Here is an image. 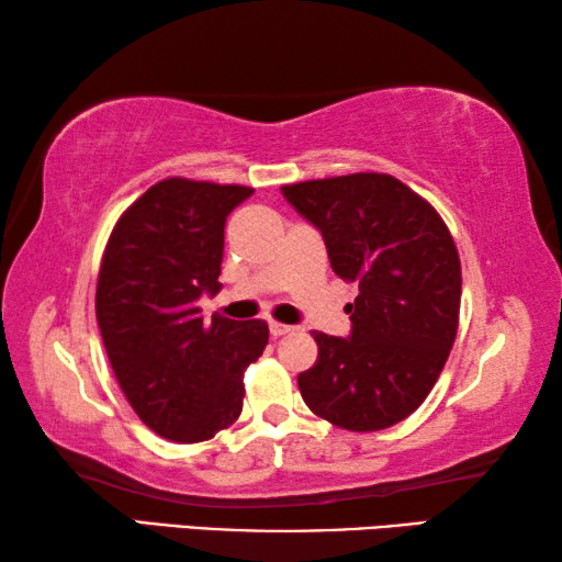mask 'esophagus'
I'll use <instances>...</instances> for the list:
<instances>
[{
  "label": "esophagus",
  "mask_w": 562,
  "mask_h": 562,
  "mask_svg": "<svg viewBox=\"0 0 562 562\" xmlns=\"http://www.w3.org/2000/svg\"><path fill=\"white\" fill-rule=\"evenodd\" d=\"M290 331H294V327H290V325H280V322H270V335L278 339V337H284V335H290Z\"/></svg>",
  "instance_id": "1"
}]
</instances>
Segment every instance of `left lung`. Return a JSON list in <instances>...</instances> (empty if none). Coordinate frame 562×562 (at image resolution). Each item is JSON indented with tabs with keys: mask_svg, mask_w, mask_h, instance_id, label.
I'll return each mask as SVG.
<instances>
[{
	"mask_svg": "<svg viewBox=\"0 0 562 562\" xmlns=\"http://www.w3.org/2000/svg\"><path fill=\"white\" fill-rule=\"evenodd\" d=\"M282 195L325 237L331 270L359 288L351 335H312L319 355L297 376L304 404L339 429H389L429 396L459 329L461 260L449 227L386 173L304 180Z\"/></svg>",
	"mask_w": 562,
	"mask_h": 562,
	"instance_id": "1",
	"label": "left lung"
}]
</instances>
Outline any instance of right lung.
<instances>
[{
    "instance_id": "1",
    "label": "right lung",
    "mask_w": 562,
    "mask_h": 562,
    "mask_svg": "<svg viewBox=\"0 0 562 562\" xmlns=\"http://www.w3.org/2000/svg\"><path fill=\"white\" fill-rule=\"evenodd\" d=\"M247 186L166 178L119 217L103 250L97 319L121 392L150 431L176 443L213 439L243 412L245 369L268 322L201 317L217 282L225 221Z\"/></svg>"
}]
</instances>
